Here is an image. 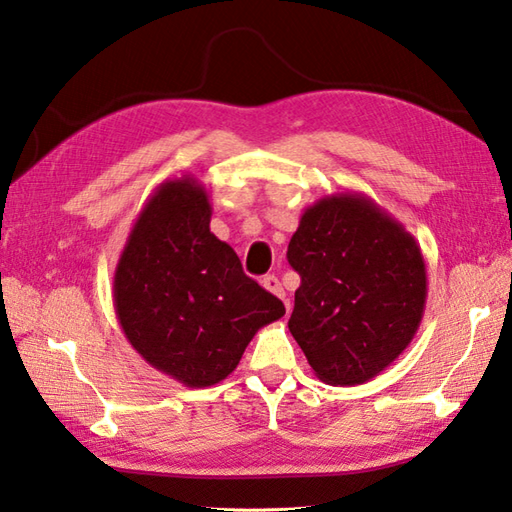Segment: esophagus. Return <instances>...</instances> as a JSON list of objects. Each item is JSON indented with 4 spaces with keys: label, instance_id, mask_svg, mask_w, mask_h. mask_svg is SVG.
I'll list each match as a JSON object with an SVG mask.
<instances>
[{
    "label": "esophagus",
    "instance_id": "1",
    "mask_svg": "<svg viewBox=\"0 0 512 512\" xmlns=\"http://www.w3.org/2000/svg\"><path fill=\"white\" fill-rule=\"evenodd\" d=\"M261 285H264V288H266L268 292H272L275 296H279V299L285 301V290H283L281 281H279L275 275H268V277L261 279ZM285 307H288V310H290V301H285Z\"/></svg>",
    "mask_w": 512,
    "mask_h": 512
}]
</instances>
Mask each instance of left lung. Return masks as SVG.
Segmentation results:
<instances>
[{"label": "left lung", "instance_id": "left-lung-1", "mask_svg": "<svg viewBox=\"0 0 512 512\" xmlns=\"http://www.w3.org/2000/svg\"><path fill=\"white\" fill-rule=\"evenodd\" d=\"M288 261L301 275L288 327L318 379L358 386L406 351L425 312V261L377 202L320 198L301 216Z\"/></svg>", "mask_w": 512, "mask_h": 512}]
</instances>
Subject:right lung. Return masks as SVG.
<instances>
[{"label":"right lung","instance_id":"obj_1","mask_svg":"<svg viewBox=\"0 0 512 512\" xmlns=\"http://www.w3.org/2000/svg\"><path fill=\"white\" fill-rule=\"evenodd\" d=\"M207 189L170 178L148 198L113 277V305L128 342L152 368L187 388L229 377L283 303L244 275L240 257L209 229Z\"/></svg>","mask_w":512,"mask_h":512}]
</instances>
